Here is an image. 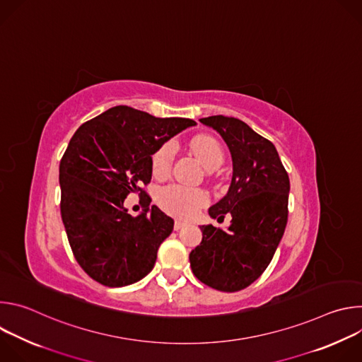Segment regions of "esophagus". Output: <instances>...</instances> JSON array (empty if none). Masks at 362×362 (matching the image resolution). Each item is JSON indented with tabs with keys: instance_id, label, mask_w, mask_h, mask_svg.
<instances>
[{
	"instance_id": "34e87169",
	"label": "esophagus",
	"mask_w": 362,
	"mask_h": 362,
	"mask_svg": "<svg viewBox=\"0 0 362 362\" xmlns=\"http://www.w3.org/2000/svg\"><path fill=\"white\" fill-rule=\"evenodd\" d=\"M183 226H186V222L182 219H176L175 221V230H180Z\"/></svg>"
}]
</instances>
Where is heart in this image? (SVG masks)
Instances as JSON below:
<instances>
[{"label":"heart","mask_w":362,"mask_h":362,"mask_svg":"<svg viewBox=\"0 0 362 362\" xmlns=\"http://www.w3.org/2000/svg\"><path fill=\"white\" fill-rule=\"evenodd\" d=\"M194 156L204 169L215 170L223 163V150L219 141L211 136H196L190 141ZM173 144L165 143L151 158V172L154 176H165L173 162ZM158 202L165 211L177 216H192L209 202L208 194L200 189L172 183L158 192Z\"/></svg>","instance_id":"heart-1"}]
</instances>
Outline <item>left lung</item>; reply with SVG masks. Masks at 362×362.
Masks as SVG:
<instances>
[{
    "mask_svg": "<svg viewBox=\"0 0 362 362\" xmlns=\"http://www.w3.org/2000/svg\"><path fill=\"white\" fill-rule=\"evenodd\" d=\"M200 123L216 130L229 147L232 180L226 196L211 206V218L230 214L228 230L200 226L202 242L189 261L194 276L214 289L236 292L268 268L288 222L289 177L275 146L235 117Z\"/></svg>",
    "mask_w": 362,
    "mask_h": 362,
    "instance_id": "obj_1",
    "label": "left lung"
}]
</instances>
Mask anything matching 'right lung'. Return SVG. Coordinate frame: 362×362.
I'll list each match as a JSON object with an SVG mask.
<instances>
[{"label": "right lung", "instance_id": "right-lung-1", "mask_svg": "<svg viewBox=\"0 0 362 362\" xmlns=\"http://www.w3.org/2000/svg\"><path fill=\"white\" fill-rule=\"evenodd\" d=\"M196 122L160 119L116 106L81 124L60 162L62 219L84 272L98 284L119 288L144 278L154 267L173 219L158 206L136 218L124 199L151 179V156L169 139Z\"/></svg>", "mask_w": 362, "mask_h": 362}]
</instances>
